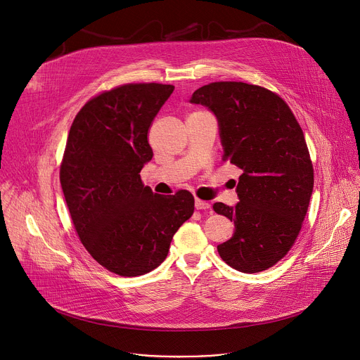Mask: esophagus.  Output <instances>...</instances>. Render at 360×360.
Wrapping results in <instances>:
<instances>
[{"instance_id":"obj_1","label":"esophagus","mask_w":360,"mask_h":360,"mask_svg":"<svg viewBox=\"0 0 360 360\" xmlns=\"http://www.w3.org/2000/svg\"><path fill=\"white\" fill-rule=\"evenodd\" d=\"M195 208L198 210V211H207V210H210L211 208V203L210 202H207V200H202V199H195Z\"/></svg>"}]
</instances>
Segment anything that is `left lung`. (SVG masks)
<instances>
[{
  "instance_id": "obj_1",
  "label": "left lung",
  "mask_w": 360,
  "mask_h": 360,
  "mask_svg": "<svg viewBox=\"0 0 360 360\" xmlns=\"http://www.w3.org/2000/svg\"><path fill=\"white\" fill-rule=\"evenodd\" d=\"M191 102L217 115L222 160L242 171L236 207L214 203L235 225L218 245L221 258L243 274L266 271L290 250L309 207L314 165L303 131L286 102L259 85L211 82Z\"/></svg>"
}]
</instances>
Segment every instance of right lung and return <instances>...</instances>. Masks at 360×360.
<instances>
[{
	"label": "right lung",
	"mask_w": 360,
	"mask_h": 360,
	"mask_svg": "<svg viewBox=\"0 0 360 360\" xmlns=\"http://www.w3.org/2000/svg\"><path fill=\"white\" fill-rule=\"evenodd\" d=\"M174 88L142 82L101 92L68 134L60 181L74 228L92 258L120 276L160 266L193 214L188 191L153 193L139 175L153 155L148 131Z\"/></svg>",
	"instance_id": "add662e5"
}]
</instances>
